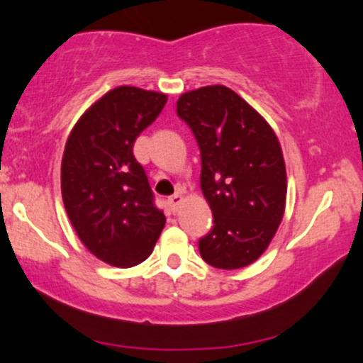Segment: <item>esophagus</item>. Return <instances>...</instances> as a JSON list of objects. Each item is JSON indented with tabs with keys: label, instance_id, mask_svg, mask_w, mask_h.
I'll return each mask as SVG.
<instances>
[{
	"label": "esophagus",
	"instance_id": "34e87169",
	"mask_svg": "<svg viewBox=\"0 0 363 363\" xmlns=\"http://www.w3.org/2000/svg\"><path fill=\"white\" fill-rule=\"evenodd\" d=\"M181 202H182V194H181V192H176V194L171 196L167 199L169 209H171L172 212H176L179 209V206H181Z\"/></svg>",
	"mask_w": 363,
	"mask_h": 363
}]
</instances>
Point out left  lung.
I'll return each instance as SVG.
<instances>
[{"label": "left lung", "mask_w": 363, "mask_h": 363, "mask_svg": "<svg viewBox=\"0 0 363 363\" xmlns=\"http://www.w3.org/2000/svg\"><path fill=\"white\" fill-rule=\"evenodd\" d=\"M177 116L201 151V189L214 225L199 239L201 257L217 269L257 260L284 217L286 162L279 139L257 111L225 86L182 94Z\"/></svg>", "instance_id": "8db88e82"}]
</instances>
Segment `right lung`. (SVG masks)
I'll return each mask as SVG.
<instances>
[{
  "mask_svg": "<svg viewBox=\"0 0 363 363\" xmlns=\"http://www.w3.org/2000/svg\"><path fill=\"white\" fill-rule=\"evenodd\" d=\"M166 101L156 91L119 86L96 101L67 138L61 164L67 217L89 252L114 267L146 260L166 224L133 154Z\"/></svg>",
  "mask_w": 363,
  "mask_h": 363,
  "instance_id": "1",
  "label": "right lung"
}]
</instances>
